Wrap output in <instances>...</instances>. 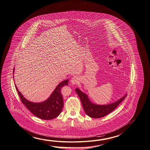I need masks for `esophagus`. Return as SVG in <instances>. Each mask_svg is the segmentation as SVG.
Instances as JSON below:
<instances>
[{
    "mask_svg": "<svg viewBox=\"0 0 150 150\" xmlns=\"http://www.w3.org/2000/svg\"><path fill=\"white\" fill-rule=\"evenodd\" d=\"M71 82L73 85L77 84L79 82V78L78 76H74L71 78Z\"/></svg>",
    "mask_w": 150,
    "mask_h": 150,
    "instance_id": "obj_1",
    "label": "esophagus"
}]
</instances>
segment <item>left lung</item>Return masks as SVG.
<instances>
[{
	"label": "left lung",
	"instance_id": "left-lung-1",
	"mask_svg": "<svg viewBox=\"0 0 150 150\" xmlns=\"http://www.w3.org/2000/svg\"><path fill=\"white\" fill-rule=\"evenodd\" d=\"M75 90L80 99L83 108L86 114L89 117L93 118H99L109 114L120 105L126 96V95L124 96L123 97L118 100L117 101H115L112 104L99 105L93 104L91 102L89 98H88V96L85 93L82 92L78 88H76Z\"/></svg>",
	"mask_w": 150,
	"mask_h": 150
}]
</instances>
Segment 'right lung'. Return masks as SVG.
Here are the masks:
<instances>
[{
	"label": "right lung",
	"mask_w": 150,
	"mask_h": 150,
	"mask_svg": "<svg viewBox=\"0 0 150 150\" xmlns=\"http://www.w3.org/2000/svg\"><path fill=\"white\" fill-rule=\"evenodd\" d=\"M68 81L67 79L60 82L49 98L43 102L36 103L27 100L18 90L16 86L15 87L23 104L34 115L42 120H50L57 117L61 112L64 103L61 90L63 87L68 85Z\"/></svg>",
	"instance_id": "add662e5"
}]
</instances>
